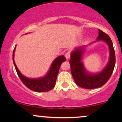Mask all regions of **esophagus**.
Here are the masks:
<instances>
[{
  "mask_svg": "<svg viewBox=\"0 0 122 122\" xmlns=\"http://www.w3.org/2000/svg\"><path fill=\"white\" fill-rule=\"evenodd\" d=\"M65 57H66V59L68 60L70 58V52H66V54H65Z\"/></svg>",
  "mask_w": 122,
  "mask_h": 122,
  "instance_id": "1",
  "label": "esophagus"
}]
</instances>
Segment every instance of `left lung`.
<instances>
[{
  "label": "left lung",
  "instance_id": "8db88e82",
  "mask_svg": "<svg viewBox=\"0 0 122 122\" xmlns=\"http://www.w3.org/2000/svg\"><path fill=\"white\" fill-rule=\"evenodd\" d=\"M98 31V36L96 41L87 45L75 47L71 53L70 64L73 80L78 86L86 89H92L103 86L109 80L115 67V55L112 41L107 34L100 29ZM99 41H104L108 45L109 50V61L101 71L92 73L86 70L82 60L86 47Z\"/></svg>",
  "mask_w": 122,
  "mask_h": 122
}]
</instances>
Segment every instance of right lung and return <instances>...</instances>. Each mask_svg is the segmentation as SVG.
<instances>
[{
    "mask_svg": "<svg viewBox=\"0 0 122 122\" xmlns=\"http://www.w3.org/2000/svg\"><path fill=\"white\" fill-rule=\"evenodd\" d=\"M16 47V45L15 46L13 51V64L15 66L18 76L25 86L31 91L37 92H48L51 90L55 85L60 67L61 63L65 61L66 60L64 55L59 56L54 60L47 72L42 77L38 78H29L26 77L20 72L15 63L14 58Z\"/></svg>",
    "mask_w": 122,
    "mask_h": 122,
    "instance_id": "right-lung-1",
    "label": "right lung"
}]
</instances>
